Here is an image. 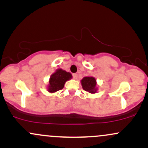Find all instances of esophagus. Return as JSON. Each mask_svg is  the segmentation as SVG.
<instances>
[{
  "mask_svg": "<svg viewBox=\"0 0 148 148\" xmlns=\"http://www.w3.org/2000/svg\"><path fill=\"white\" fill-rule=\"evenodd\" d=\"M72 76H73V79H77V78H78L77 74H73Z\"/></svg>",
  "mask_w": 148,
  "mask_h": 148,
  "instance_id": "1",
  "label": "esophagus"
}]
</instances>
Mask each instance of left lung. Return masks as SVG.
Segmentation results:
<instances>
[{"instance_id":"1","label":"left lung","mask_w":148,"mask_h":148,"mask_svg":"<svg viewBox=\"0 0 148 148\" xmlns=\"http://www.w3.org/2000/svg\"><path fill=\"white\" fill-rule=\"evenodd\" d=\"M81 86L84 90L90 93H96L97 90L96 79L92 76H86L81 81Z\"/></svg>"}]
</instances>
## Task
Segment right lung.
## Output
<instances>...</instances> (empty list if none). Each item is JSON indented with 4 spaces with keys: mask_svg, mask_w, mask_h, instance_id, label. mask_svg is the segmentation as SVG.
I'll use <instances>...</instances> for the list:
<instances>
[{
    "mask_svg": "<svg viewBox=\"0 0 148 148\" xmlns=\"http://www.w3.org/2000/svg\"><path fill=\"white\" fill-rule=\"evenodd\" d=\"M72 74L69 72H67L62 69H58L49 79L48 91L53 93L62 90L66 81L72 79Z\"/></svg>",
    "mask_w": 148,
    "mask_h": 148,
    "instance_id": "1",
    "label": "right lung"
}]
</instances>
